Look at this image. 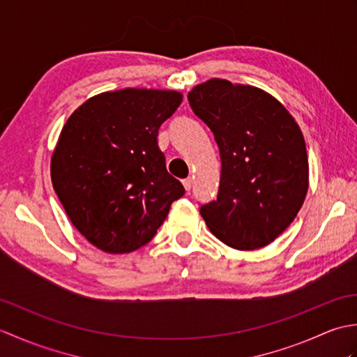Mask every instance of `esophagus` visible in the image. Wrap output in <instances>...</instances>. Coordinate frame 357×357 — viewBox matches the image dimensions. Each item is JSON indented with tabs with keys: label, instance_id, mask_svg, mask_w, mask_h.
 Here are the masks:
<instances>
[{
	"label": "esophagus",
	"instance_id": "34e87169",
	"mask_svg": "<svg viewBox=\"0 0 357 357\" xmlns=\"http://www.w3.org/2000/svg\"><path fill=\"white\" fill-rule=\"evenodd\" d=\"M192 183H193L192 178H187V179H184V181H183V185H184V188H185L187 192L190 190V188H192Z\"/></svg>",
	"mask_w": 357,
	"mask_h": 357
}]
</instances>
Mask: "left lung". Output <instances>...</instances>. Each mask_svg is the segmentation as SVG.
<instances>
[{
  "instance_id": "left-lung-1",
  "label": "left lung",
  "mask_w": 357,
  "mask_h": 357,
  "mask_svg": "<svg viewBox=\"0 0 357 357\" xmlns=\"http://www.w3.org/2000/svg\"><path fill=\"white\" fill-rule=\"evenodd\" d=\"M221 155L216 201L201 207L210 231L236 250L268 245L298 216L308 192L304 135L265 90L211 78L188 92Z\"/></svg>"
}]
</instances>
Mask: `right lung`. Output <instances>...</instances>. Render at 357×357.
I'll list each match as a JSON object with an SVG mask.
<instances>
[{
	"label": "right lung",
	"mask_w": 357,
	"mask_h": 357,
	"mask_svg": "<svg viewBox=\"0 0 357 357\" xmlns=\"http://www.w3.org/2000/svg\"><path fill=\"white\" fill-rule=\"evenodd\" d=\"M181 102L176 90L128 87L89 98L66 121L52 184L75 229L102 252L146 245L185 193L158 147L159 127Z\"/></svg>",
	"instance_id": "1"
}]
</instances>
